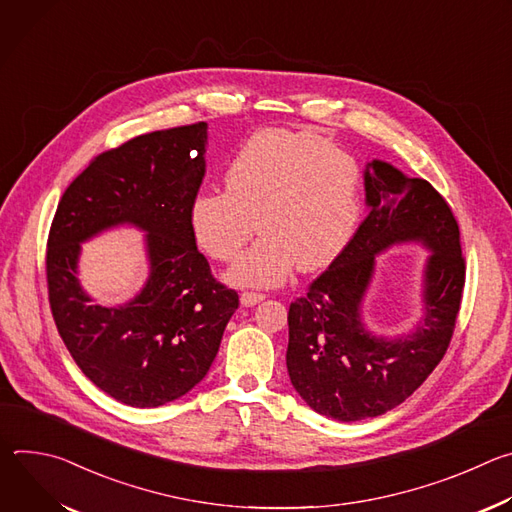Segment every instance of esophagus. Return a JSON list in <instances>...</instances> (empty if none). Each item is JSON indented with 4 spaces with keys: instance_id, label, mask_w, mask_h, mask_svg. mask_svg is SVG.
I'll return each instance as SVG.
<instances>
[{
    "instance_id": "obj_1",
    "label": "esophagus",
    "mask_w": 512,
    "mask_h": 512,
    "mask_svg": "<svg viewBox=\"0 0 512 512\" xmlns=\"http://www.w3.org/2000/svg\"><path fill=\"white\" fill-rule=\"evenodd\" d=\"M259 302H263V296L261 294H255V291H245V294H241V304L245 308H253L257 306Z\"/></svg>"
}]
</instances>
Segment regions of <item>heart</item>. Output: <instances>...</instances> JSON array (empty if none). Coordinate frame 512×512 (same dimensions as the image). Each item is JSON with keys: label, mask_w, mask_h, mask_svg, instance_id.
<instances>
[{"label": "heart", "mask_w": 512, "mask_h": 512, "mask_svg": "<svg viewBox=\"0 0 512 512\" xmlns=\"http://www.w3.org/2000/svg\"><path fill=\"white\" fill-rule=\"evenodd\" d=\"M225 188L190 200L196 245L216 261H231L253 237L257 218L263 237L227 279L277 287L296 263L314 271L346 247L360 216L362 170L352 154L316 133L273 127L241 145L227 166Z\"/></svg>", "instance_id": "b5f03b06"}]
</instances>
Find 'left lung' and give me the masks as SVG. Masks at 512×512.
I'll return each mask as SVG.
<instances>
[{
  "mask_svg": "<svg viewBox=\"0 0 512 512\" xmlns=\"http://www.w3.org/2000/svg\"><path fill=\"white\" fill-rule=\"evenodd\" d=\"M364 218L350 243L289 306L285 364L291 385L320 415L360 421L403 403L448 350L464 289L460 229L448 202L393 164L364 166ZM401 244L430 255L422 272V314L397 335L363 322L376 257Z\"/></svg>",
  "mask_w": 512,
  "mask_h": 512,
  "instance_id": "left-lung-1",
  "label": "left lung"
}]
</instances>
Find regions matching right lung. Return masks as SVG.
I'll return each instance as SVG.
<instances>
[{
	"instance_id": "add662e5",
	"label": "right lung",
	"mask_w": 512,
	"mask_h": 512,
	"mask_svg": "<svg viewBox=\"0 0 512 512\" xmlns=\"http://www.w3.org/2000/svg\"><path fill=\"white\" fill-rule=\"evenodd\" d=\"M206 129L202 121L145 133L97 156L52 221L46 277L58 334L85 377L129 407H160L192 391L239 308L188 225L206 174ZM119 226L146 233L149 277L127 303L101 307L78 279L82 243Z\"/></svg>"
}]
</instances>
